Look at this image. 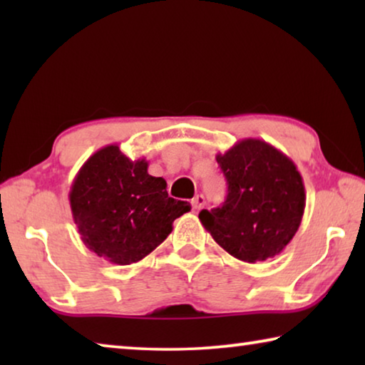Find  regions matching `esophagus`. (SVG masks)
<instances>
[{"mask_svg":"<svg viewBox=\"0 0 365 365\" xmlns=\"http://www.w3.org/2000/svg\"><path fill=\"white\" fill-rule=\"evenodd\" d=\"M205 202H206V200H205V196L202 195H196L193 200H191V206H193V211L195 212H197L200 211V209L205 206Z\"/></svg>","mask_w":365,"mask_h":365,"instance_id":"obj_1","label":"esophagus"}]
</instances>
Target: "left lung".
<instances>
[{"label": "left lung", "mask_w": 365, "mask_h": 365, "mask_svg": "<svg viewBox=\"0 0 365 365\" xmlns=\"http://www.w3.org/2000/svg\"><path fill=\"white\" fill-rule=\"evenodd\" d=\"M215 160L228 193L220 207L200 212L202 227L240 261L277 256L293 240L304 214V183L294 163L257 138L238 141Z\"/></svg>", "instance_id": "left-lung-1"}]
</instances>
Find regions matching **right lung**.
Listing matches in <instances>:
<instances>
[{
	"instance_id": "add662e5",
	"label": "right lung",
	"mask_w": 365,
	"mask_h": 365,
	"mask_svg": "<svg viewBox=\"0 0 365 365\" xmlns=\"http://www.w3.org/2000/svg\"><path fill=\"white\" fill-rule=\"evenodd\" d=\"M163 177L148 174V160L127 158L108 145L86 159L73 178L69 201L82 242L119 265L138 262L169 237L187 201L168 195Z\"/></svg>"
}]
</instances>
